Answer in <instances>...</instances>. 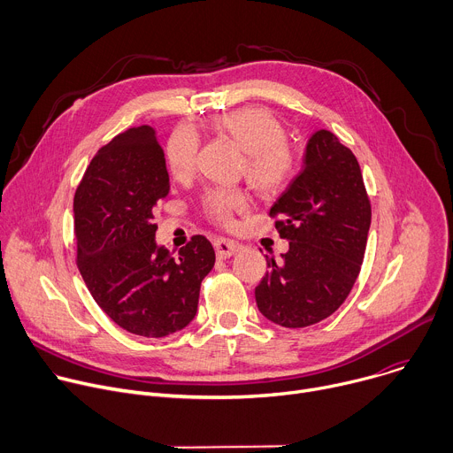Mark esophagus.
Listing matches in <instances>:
<instances>
[{
  "label": "esophagus",
  "instance_id": "obj_1",
  "mask_svg": "<svg viewBox=\"0 0 453 453\" xmlns=\"http://www.w3.org/2000/svg\"><path fill=\"white\" fill-rule=\"evenodd\" d=\"M215 245V250H217V256L220 257V260H226V257H231L233 254H236L240 250V243H236L234 240H227V238H217L213 242Z\"/></svg>",
  "mask_w": 453,
  "mask_h": 453
}]
</instances>
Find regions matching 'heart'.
<instances>
[{
    "label": "heart",
    "instance_id": "obj_1",
    "mask_svg": "<svg viewBox=\"0 0 453 453\" xmlns=\"http://www.w3.org/2000/svg\"><path fill=\"white\" fill-rule=\"evenodd\" d=\"M210 128L234 142L243 152L242 173L265 196L283 191L299 173L301 154L287 142L283 123L264 107H240L222 112L210 121ZM201 136L189 125H179L168 138L165 157L172 175L184 180L197 168ZM249 210V196L242 188L217 186L206 191L203 199L204 215L220 224L231 226L234 215Z\"/></svg>",
    "mask_w": 453,
    "mask_h": 453
}]
</instances>
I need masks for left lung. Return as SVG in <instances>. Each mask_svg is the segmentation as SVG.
<instances>
[{
    "label": "left lung",
    "instance_id": "left-lung-1",
    "mask_svg": "<svg viewBox=\"0 0 453 453\" xmlns=\"http://www.w3.org/2000/svg\"><path fill=\"white\" fill-rule=\"evenodd\" d=\"M269 215L288 250L280 262L267 256L257 310L285 328L311 326L346 301L364 262L371 203L353 152L325 128L313 133L301 173Z\"/></svg>",
    "mask_w": 453,
    "mask_h": 453
}]
</instances>
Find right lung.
I'll list each match as a JSON object with an SVG mask.
<instances>
[{
  "label": "right lung",
  "instance_id": "obj_1",
  "mask_svg": "<svg viewBox=\"0 0 453 453\" xmlns=\"http://www.w3.org/2000/svg\"><path fill=\"white\" fill-rule=\"evenodd\" d=\"M170 191L150 125L112 138L91 159L73 199L77 267L96 304L128 334L172 335L197 313L215 250L203 234L173 257L156 243L154 208Z\"/></svg>",
  "mask_w": 453,
  "mask_h": 453
}]
</instances>
